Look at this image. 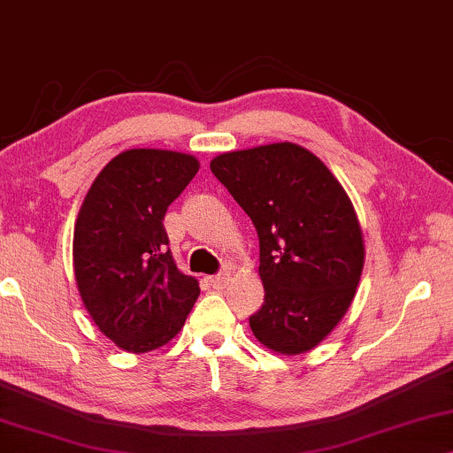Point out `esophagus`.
<instances>
[{
  "instance_id": "1",
  "label": "esophagus",
  "mask_w": 453,
  "mask_h": 453,
  "mask_svg": "<svg viewBox=\"0 0 453 453\" xmlns=\"http://www.w3.org/2000/svg\"><path fill=\"white\" fill-rule=\"evenodd\" d=\"M229 281V273H221V275H215V277H209V285L215 289H224Z\"/></svg>"
}]
</instances>
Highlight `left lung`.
I'll use <instances>...</instances> for the list:
<instances>
[{
	"mask_svg": "<svg viewBox=\"0 0 453 453\" xmlns=\"http://www.w3.org/2000/svg\"><path fill=\"white\" fill-rule=\"evenodd\" d=\"M211 172L258 232L265 303L250 318L260 345L302 355L333 333L359 285L365 244L347 190L297 143L226 151Z\"/></svg>",
	"mask_w": 453,
	"mask_h": 453,
	"instance_id": "1",
	"label": "left lung"
}]
</instances>
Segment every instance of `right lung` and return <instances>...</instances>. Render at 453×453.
Segmentation results:
<instances>
[{"mask_svg":"<svg viewBox=\"0 0 453 453\" xmlns=\"http://www.w3.org/2000/svg\"><path fill=\"white\" fill-rule=\"evenodd\" d=\"M201 164L170 150L114 156L81 203L73 273L81 302L106 339L127 353L164 347L187 322L199 281L178 269L164 229L165 209Z\"/></svg>","mask_w":453,"mask_h":453,"instance_id":"obj_1","label":"right lung"}]
</instances>
